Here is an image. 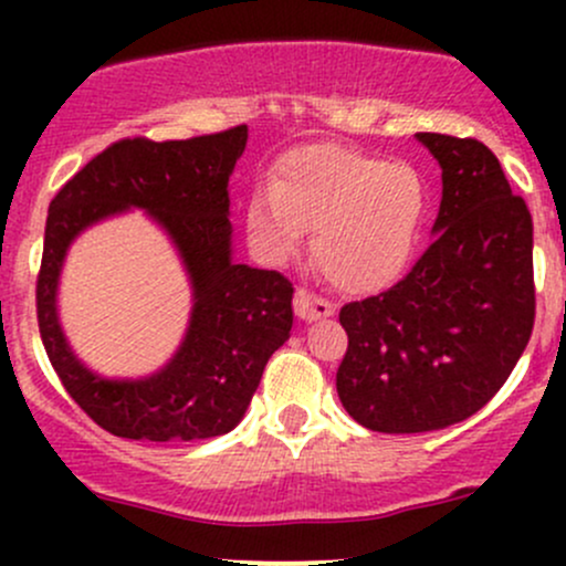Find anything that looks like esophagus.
<instances>
[{
	"instance_id": "obj_1",
	"label": "esophagus",
	"mask_w": 566,
	"mask_h": 566,
	"mask_svg": "<svg viewBox=\"0 0 566 566\" xmlns=\"http://www.w3.org/2000/svg\"><path fill=\"white\" fill-rule=\"evenodd\" d=\"M292 305H295V314L301 316L303 322H314V319H324V316H333L335 308L333 303L324 301V297L314 295V292L297 287L295 292V301H292Z\"/></svg>"
}]
</instances>
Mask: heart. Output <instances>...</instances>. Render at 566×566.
I'll list each match as a JSON object with an SVG mask.
<instances>
[{"label":"heart","instance_id":"1","mask_svg":"<svg viewBox=\"0 0 566 566\" xmlns=\"http://www.w3.org/2000/svg\"><path fill=\"white\" fill-rule=\"evenodd\" d=\"M426 212L409 165L314 143L276 165L271 188L247 205V226L269 255H290L314 231V261L337 290L369 295L405 274Z\"/></svg>","mask_w":566,"mask_h":566}]
</instances>
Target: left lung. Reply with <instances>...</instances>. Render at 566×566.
Wrapping results in <instances>:
<instances>
[{
    "label": "left lung",
    "instance_id": "1",
    "mask_svg": "<svg viewBox=\"0 0 566 566\" xmlns=\"http://www.w3.org/2000/svg\"><path fill=\"white\" fill-rule=\"evenodd\" d=\"M441 167L433 244L391 290L340 308L337 396L380 433L439 431L500 391L535 324L532 216L476 138L418 133Z\"/></svg>",
    "mask_w": 566,
    "mask_h": 566
}]
</instances>
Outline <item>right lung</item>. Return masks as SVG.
<instances>
[{
    "instance_id": "right-lung-1",
    "label": "right lung",
    "mask_w": 566,
    "mask_h": 566,
    "mask_svg": "<svg viewBox=\"0 0 566 566\" xmlns=\"http://www.w3.org/2000/svg\"><path fill=\"white\" fill-rule=\"evenodd\" d=\"M244 146L247 125L188 140H116L50 201L36 276L39 335L71 399L114 437L197 441L229 433L244 418L271 354L290 337V279L231 258L229 178ZM129 206L146 209L179 247L195 308L179 354L159 374L108 381L73 356L54 295L67 244Z\"/></svg>"
}]
</instances>
